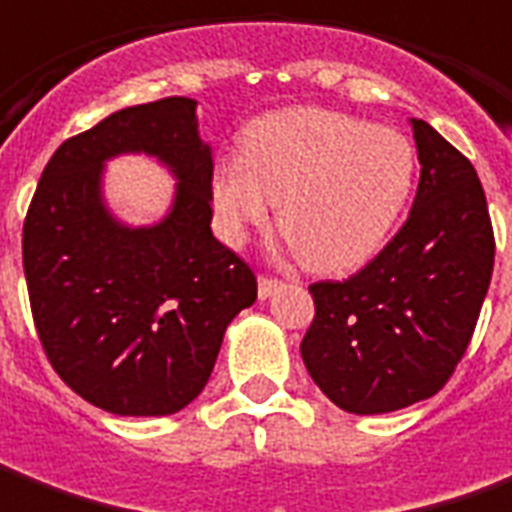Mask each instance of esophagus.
I'll use <instances>...</instances> for the list:
<instances>
[{
    "instance_id": "esophagus-1",
    "label": "esophagus",
    "mask_w": 512,
    "mask_h": 512,
    "mask_svg": "<svg viewBox=\"0 0 512 512\" xmlns=\"http://www.w3.org/2000/svg\"><path fill=\"white\" fill-rule=\"evenodd\" d=\"M281 287V281L278 278H270V276H259V298L267 301V298H273Z\"/></svg>"
}]
</instances>
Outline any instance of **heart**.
Segmentation results:
<instances>
[{
  "label": "heart",
  "instance_id": "1",
  "mask_svg": "<svg viewBox=\"0 0 512 512\" xmlns=\"http://www.w3.org/2000/svg\"><path fill=\"white\" fill-rule=\"evenodd\" d=\"M239 147L211 172L225 239L242 242L278 203V228L317 273L368 262L401 220L418 172L401 130L315 105L253 119Z\"/></svg>",
  "mask_w": 512,
  "mask_h": 512
}]
</instances>
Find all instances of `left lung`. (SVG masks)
Returning a JSON list of instances; mask_svg holds the SVG:
<instances>
[{
	"instance_id": "obj_1",
	"label": "left lung",
	"mask_w": 512,
	"mask_h": 512,
	"mask_svg": "<svg viewBox=\"0 0 512 512\" xmlns=\"http://www.w3.org/2000/svg\"><path fill=\"white\" fill-rule=\"evenodd\" d=\"M404 228L348 281H320L301 343L312 382L345 412L382 415L435 396L463 359L488 295L493 228L477 169L424 119Z\"/></svg>"
}]
</instances>
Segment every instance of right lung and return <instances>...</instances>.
Masks as SVG:
<instances>
[{"label":"right lung","instance_id":"obj_1","mask_svg":"<svg viewBox=\"0 0 512 512\" xmlns=\"http://www.w3.org/2000/svg\"><path fill=\"white\" fill-rule=\"evenodd\" d=\"M155 157L179 181L150 226L119 221L104 164ZM211 144L197 100L122 108L55 150L24 220L21 256L52 368L114 415L181 412L209 382L228 323L256 301V276L211 234Z\"/></svg>","mask_w":512,"mask_h":512}]
</instances>
